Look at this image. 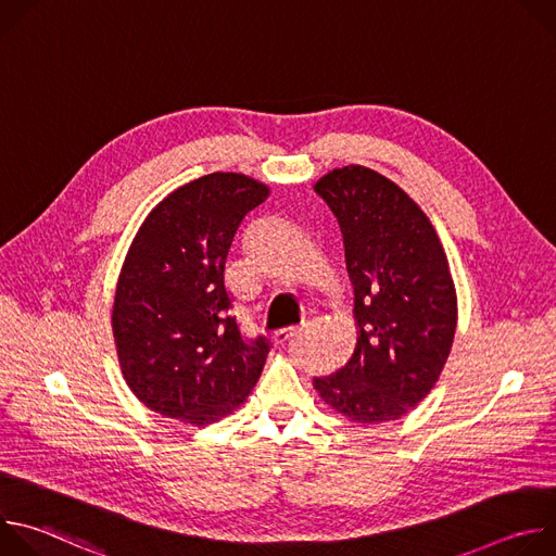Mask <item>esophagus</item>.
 <instances>
[{
	"instance_id": "esophagus-1",
	"label": "esophagus",
	"mask_w": 556,
	"mask_h": 556,
	"mask_svg": "<svg viewBox=\"0 0 556 556\" xmlns=\"http://www.w3.org/2000/svg\"><path fill=\"white\" fill-rule=\"evenodd\" d=\"M301 330H303V326H292V328H281V330H277L275 334H273V341L275 343H286V341H290L292 337H296V334H301Z\"/></svg>"
}]
</instances>
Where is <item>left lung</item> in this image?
<instances>
[{
    "instance_id": "8db88e82",
    "label": "left lung",
    "mask_w": 556,
    "mask_h": 556,
    "mask_svg": "<svg viewBox=\"0 0 556 556\" xmlns=\"http://www.w3.org/2000/svg\"><path fill=\"white\" fill-rule=\"evenodd\" d=\"M334 213L354 286L352 358L314 378L326 405L361 425L405 416L435 384L455 334L457 299L429 217L384 176L350 165L314 185Z\"/></svg>"
}]
</instances>
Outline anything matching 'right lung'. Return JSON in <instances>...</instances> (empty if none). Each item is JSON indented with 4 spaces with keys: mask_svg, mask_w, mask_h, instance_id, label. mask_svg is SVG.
I'll use <instances>...</instances> for the list:
<instances>
[{
    "mask_svg": "<svg viewBox=\"0 0 556 556\" xmlns=\"http://www.w3.org/2000/svg\"><path fill=\"white\" fill-rule=\"evenodd\" d=\"M268 187L242 174L202 176L157 204L127 253L112 312L123 376L149 409L206 427L247 401L270 341L232 314L226 260Z\"/></svg>",
    "mask_w": 556,
    "mask_h": 556,
    "instance_id": "add662e5",
    "label": "right lung"
}]
</instances>
